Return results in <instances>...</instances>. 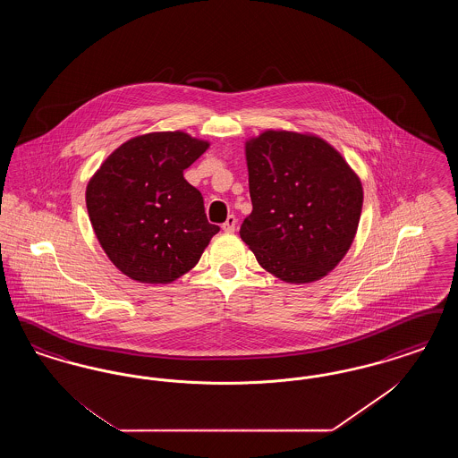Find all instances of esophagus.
I'll use <instances>...</instances> for the list:
<instances>
[{
  "instance_id": "1",
  "label": "esophagus",
  "mask_w": 458,
  "mask_h": 458,
  "mask_svg": "<svg viewBox=\"0 0 458 458\" xmlns=\"http://www.w3.org/2000/svg\"><path fill=\"white\" fill-rule=\"evenodd\" d=\"M235 225H237V218L233 216V215H230L226 221L221 225V228H223V232H228V233H232V232H235Z\"/></svg>"
}]
</instances>
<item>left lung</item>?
<instances>
[{"mask_svg": "<svg viewBox=\"0 0 458 458\" xmlns=\"http://www.w3.org/2000/svg\"><path fill=\"white\" fill-rule=\"evenodd\" d=\"M252 213L240 237L262 267L286 284H312L345 258L364 191L359 174L325 139L264 131L245 140Z\"/></svg>", "mask_w": 458, "mask_h": 458, "instance_id": "left-lung-1", "label": "left lung"}]
</instances>
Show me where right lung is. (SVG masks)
<instances>
[{
	"label": "right lung",
	"instance_id": "add662e5",
	"mask_svg": "<svg viewBox=\"0 0 458 458\" xmlns=\"http://www.w3.org/2000/svg\"><path fill=\"white\" fill-rule=\"evenodd\" d=\"M209 142L151 131L116 148L90 176L89 219L109 261L139 284H172L196 266L219 226L185 178Z\"/></svg>",
	"mask_w": 458,
	"mask_h": 458
}]
</instances>
